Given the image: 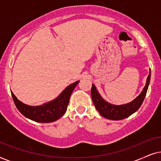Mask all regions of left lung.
<instances>
[{"label": "left lung", "instance_id": "obj_1", "mask_svg": "<svg viewBox=\"0 0 161 161\" xmlns=\"http://www.w3.org/2000/svg\"><path fill=\"white\" fill-rule=\"evenodd\" d=\"M150 77L151 70L149 69V74L147 79V83L140 95L137 96L131 102L121 105L110 104L104 100L98 93L95 85L93 84L91 88V96L96 110L98 111L102 116L108 119L121 120L129 117L130 115L136 112L142 104L150 82Z\"/></svg>", "mask_w": 161, "mask_h": 161}]
</instances>
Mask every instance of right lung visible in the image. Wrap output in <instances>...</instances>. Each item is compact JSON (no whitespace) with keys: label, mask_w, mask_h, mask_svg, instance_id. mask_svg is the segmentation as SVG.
Returning <instances> with one entry per match:
<instances>
[{"label":"right lung","mask_w":161,"mask_h":161,"mask_svg":"<svg viewBox=\"0 0 161 161\" xmlns=\"http://www.w3.org/2000/svg\"><path fill=\"white\" fill-rule=\"evenodd\" d=\"M79 82V81H76L68 85L54 99L39 106L25 104L18 100L12 91L11 93L16 108L25 117L39 123H50L57 121L65 114L70 95Z\"/></svg>","instance_id":"add662e5"}]
</instances>
